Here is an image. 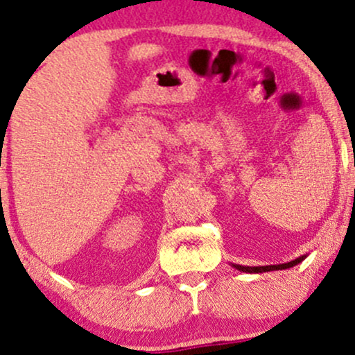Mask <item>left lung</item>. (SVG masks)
Returning <instances> with one entry per match:
<instances>
[{
	"label": "left lung",
	"mask_w": 355,
	"mask_h": 355,
	"mask_svg": "<svg viewBox=\"0 0 355 355\" xmlns=\"http://www.w3.org/2000/svg\"><path fill=\"white\" fill-rule=\"evenodd\" d=\"M306 258V254L300 256V258L290 261V263H283V264H270V266H243V264H232V268H236L237 271L241 272H266V271H278V270H288V268L297 266L298 263H302L303 259Z\"/></svg>",
	"instance_id": "left-lung-1"
}]
</instances>
